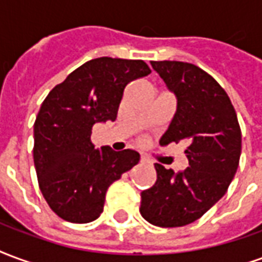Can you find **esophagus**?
I'll use <instances>...</instances> for the list:
<instances>
[{
    "label": "esophagus",
    "mask_w": 262,
    "mask_h": 262,
    "mask_svg": "<svg viewBox=\"0 0 262 262\" xmlns=\"http://www.w3.org/2000/svg\"><path fill=\"white\" fill-rule=\"evenodd\" d=\"M141 163H144V165H149V163H152V162H150L149 158H146V156H141Z\"/></svg>",
    "instance_id": "obj_1"
}]
</instances>
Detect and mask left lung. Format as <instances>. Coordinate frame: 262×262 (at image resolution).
<instances>
[{
  "label": "left lung",
  "mask_w": 262,
  "mask_h": 262,
  "mask_svg": "<svg viewBox=\"0 0 262 262\" xmlns=\"http://www.w3.org/2000/svg\"><path fill=\"white\" fill-rule=\"evenodd\" d=\"M174 93L177 108L160 145L187 144L188 167L174 173L155 163L156 183L141 192V215L155 226L194 222L228 191L238 167L242 131L228 93L190 62L150 61Z\"/></svg>",
  "instance_id": "1"
}]
</instances>
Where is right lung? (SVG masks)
<instances>
[{
	"label": "right lung",
	"mask_w": 262,
	"mask_h": 262,
	"mask_svg": "<svg viewBox=\"0 0 262 262\" xmlns=\"http://www.w3.org/2000/svg\"><path fill=\"white\" fill-rule=\"evenodd\" d=\"M150 74L142 60L100 57L53 89L34 121L33 160L40 191L64 221L100 216L110 184L139 162L133 149H95L92 127L117 118L124 88Z\"/></svg>",
	"instance_id": "add662e5"
}]
</instances>
